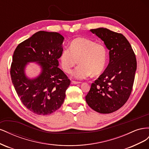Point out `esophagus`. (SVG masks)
I'll return each instance as SVG.
<instances>
[{"label": "esophagus", "mask_w": 149, "mask_h": 149, "mask_svg": "<svg viewBox=\"0 0 149 149\" xmlns=\"http://www.w3.org/2000/svg\"><path fill=\"white\" fill-rule=\"evenodd\" d=\"M71 83L72 84H79L80 82H78V81H72L71 82Z\"/></svg>", "instance_id": "obj_1"}]
</instances>
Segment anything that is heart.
<instances>
[{
    "mask_svg": "<svg viewBox=\"0 0 149 149\" xmlns=\"http://www.w3.org/2000/svg\"><path fill=\"white\" fill-rule=\"evenodd\" d=\"M70 48L63 49L60 61L63 70L67 73H70L78 62L79 65L72 73L73 78L84 79L91 74H100L104 70L107 49L102 44L80 37L74 39L71 42Z\"/></svg>",
    "mask_w": 149,
    "mask_h": 149,
    "instance_id": "1",
    "label": "heart"
}]
</instances>
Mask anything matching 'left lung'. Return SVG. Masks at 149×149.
Here are the masks:
<instances>
[{"label": "left lung", "mask_w": 149, "mask_h": 149, "mask_svg": "<svg viewBox=\"0 0 149 149\" xmlns=\"http://www.w3.org/2000/svg\"><path fill=\"white\" fill-rule=\"evenodd\" d=\"M90 31L101 38L109 50V63L104 73L91 84L86 101L94 111L109 114L123 106L131 94L136 58L123 34L106 28Z\"/></svg>", "instance_id": "1"}]
</instances>
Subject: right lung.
<instances>
[{"mask_svg": "<svg viewBox=\"0 0 149 149\" xmlns=\"http://www.w3.org/2000/svg\"><path fill=\"white\" fill-rule=\"evenodd\" d=\"M64 37L57 32L39 31L15 48L10 76L17 95L29 110L38 115H49L63 103L70 80L58 68ZM37 62L42 68L37 77L30 79L24 68Z\"/></svg>", "mask_w": 149, "mask_h": 149, "instance_id": "obj_1", "label": "right lung"}]
</instances>
